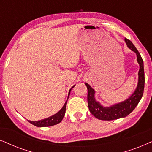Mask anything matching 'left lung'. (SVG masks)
Returning <instances> with one entry per match:
<instances>
[{"label": "left lung", "instance_id": "obj_1", "mask_svg": "<svg viewBox=\"0 0 152 152\" xmlns=\"http://www.w3.org/2000/svg\"><path fill=\"white\" fill-rule=\"evenodd\" d=\"M124 41L128 48L136 54L137 62L140 66L137 86L133 94L129 96V98L122 102L108 107L103 106L99 102H97L94 96V90L91 88V86L88 83H85L87 88H88V103L89 110L98 120L109 121L126 117L134 110L142 96L145 88V72L142 58L138 50H137V48L130 40L125 38Z\"/></svg>", "mask_w": 152, "mask_h": 152}]
</instances>
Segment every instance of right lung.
Returning a JSON list of instances; mask_svg holds the SVG:
<instances>
[{
	"instance_id": "obj_1",
	"label": "right lung",
	"mask_w": 152,
	"mask_h": 152,
	"mask_svg": "<svg viewBox=\"0 0 152 152\" xmlns=\"http://www.w3.org/2000/svg\"><path fill=\"white\" fill-rule=\"evenodd\" d=\"M75 86H74L72 87V88L69 90V92L68 94V97H67V99H66L65 104H64V106L62 108L60 109V111H58L57 113H56L55 115H52L49 117H47V118L44 119V120H41L39 121H30L28 120V121L30 123H31L32 124L35 125V126H37V127H46V126H53V125H56L60 123L63 119V117L64 116V114H65V111H66V102H67L68 98L69 96V94L71 90L72 89L74 88Z\"/></svg>"
}]
</instances>
